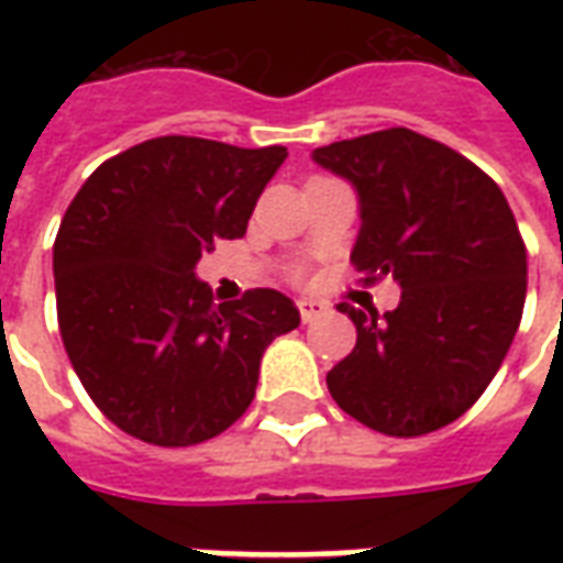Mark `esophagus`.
<instances>
[{
    "label": "esophagus",
    "instance_id": "obj_1",
    "mask_svg": "<svg viewBox=\"0 0 563 563\" xmlns=\"http://www.w3.org/2000/svg\"><path fill=\"white\" fill-rule=\"evenodd\" d=\"M298 310H301V319H305V322H313V319H319L322 313H329V305H322L317 298H298Z\"/></svg>",
    "mask_w": 563,
    "mask_h": 563
}]
</instances>
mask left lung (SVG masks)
Segmentation results:
<instances>
[{"mask_svg":"<svg viewBox=\"0 0 563 563\" xmlns=\"http://www.w3.org/2000/svg\"><path fill=\"white\" fill-rule=\"evenodd\" d=\"M313 162L355 186V271L401 286L383 317L341 305L358 338L325 377L331 398L379 434H431L471 410L516 338L528 289L516 217L488 174L413 129L334 141Z\"/></svg>","mask_w":563,"mask_h":563,"instance_id":"obj_1","label":"left lung"}]
</instances>
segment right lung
<instances>
[{"label": "right lung", "mask_w": 563, "mask_h": 563, "mask_svg": "<svg viewBox=\"0 0 563 563\" xmlns=\"http://www.w3.org/2000/svg\"><path fill=\"white\" fill-rule=\"evenodd\" d=\"M286 147L165 135L102 162L59 222V334L92 404L153 446L222 434L256 398L262 353L298 329L277 289L217 305L196 277L220 238H244Z\"/></svg>", "instance_id": "add662e5"}]
</instances>
